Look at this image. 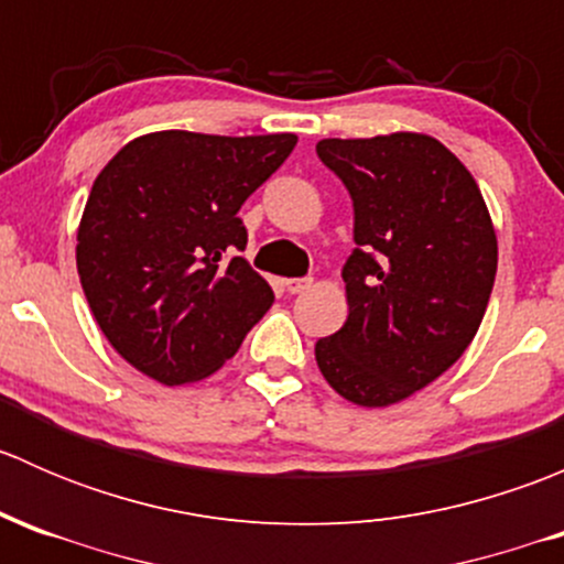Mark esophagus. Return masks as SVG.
<instances>
[{
  "mask_svg": "<svg viewBox=\"0 0 564 564\" xmlns=\"http://www.w3.org/2000/svg\"><path fill=\"white\" fill-rule=\"evenodd\" d=\"M308 286H311L308 278H289V281L283 283V289H286L289 294H300V292H305Z\"/></svg>",
  "mask_w": 564,
  "mask_h": 564,
  "instance_id": "esophagus-1",
  "label": "esophagus"
}]
</instances>
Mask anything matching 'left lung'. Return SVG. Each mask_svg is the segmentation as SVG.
<instances>
[{"label": "left lung", "mask_w": 564, "mask_h": 564, "mask_svg": "<svg viewBox=\"0 0 564 564\" xmlns=\"http://www.w3.org/2000/svg\"><path fill=\"white\" fill-rule=\"evenodd\" d=\"M346 185L357 248L344 264L349 316L316 340L329 388L388 406L447 371L475 338L497 278V235L464 163L423 133L324 139Z\"/></svg>", "instance_id": "1"}]
</instances>
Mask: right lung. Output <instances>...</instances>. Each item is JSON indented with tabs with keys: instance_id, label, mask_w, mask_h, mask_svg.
<instances>
[{
	"instance_id": "right-lung-1",
	"label": "right lung",
	"mask_w": 564,
	"mask_h": 564,
	"mask_svg": "<svg viewBox=\"0 0 564 564\" xmlns=\"http://www.w3.org/2000/svg\"><path fill=\"white\" fill-rule=\"evenodd\" d=\"M297 135L163 130L124 144L98 174L78 226L82 289L108 344L155 382L218 371L272 289L237 250L240 207L292 155Z\"/></svg>"
}]
</instances>
